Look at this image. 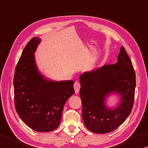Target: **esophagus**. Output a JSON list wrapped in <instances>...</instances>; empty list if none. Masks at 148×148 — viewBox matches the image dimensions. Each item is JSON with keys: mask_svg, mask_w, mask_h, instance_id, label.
Segmentation results:
<instances>
[{"mask_svg": "<svg viewBox=\"0 0 148 148\" xmlns=\"http://www.w3.org/2000/svg\"><path fill=\"white\" fill-rule=\"evenodd\" d=\"M80 87H81V86H80V83L77 82H76L74 83V88L75 90V93L77 94L79 92V89H80Z\"/></svg>", "mask_w": 148, "mask_h": 148, "instance_id": "34e87169", "label": "esophagus"}]
</instances>
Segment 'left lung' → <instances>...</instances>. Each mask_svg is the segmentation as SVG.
<instances>
[{
  "instance_id": "left-lung-1",
  "label": "left lung",
  "mask_w": 148,
  "mask_h": 148,
  "mask_svg": "<svg viewBox=\"0 0 148 148\" xmlns=\"http://www.w3.org/2000/svg\"><path fill=\"white\" fill-rule=\"evenodd\" d=\"M117 59L113 65H105L79 76L82 118L86 127L93 133L103 134L116 130L133 109L135 72L123 47ZM112 93L120 96V102L116 108H110L106 99Z\"/></svg>"
}]
</instances>
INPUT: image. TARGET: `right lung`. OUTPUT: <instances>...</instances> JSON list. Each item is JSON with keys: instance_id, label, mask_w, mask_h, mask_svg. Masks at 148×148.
<instances>
[{"instance_id": "right-lung-1", "label": "right lung", "mask_w": 148, "mask_h": 148, "mask_svg": "<svg viewBox=\"0 0 148 148\" xmlns=\"http://www.w3.org/2000/svg\"><path fill=\"white\" fill-rule=\"evenodd\" d=\"M41 41L33 37L18 61L13 79L14 101L17 114L28 127L49 132L60 125L63 107L74 93V82H56L40 73L34 53Z\"/></svg>"}]
</instances>
